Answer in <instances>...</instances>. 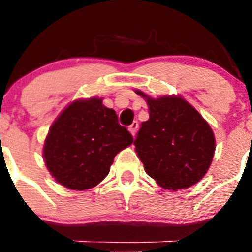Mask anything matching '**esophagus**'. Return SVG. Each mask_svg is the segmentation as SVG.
Wrapping results in <instances>:
<instances>
[{
  "label": "esophagus",
  "instance_id": "34e87169",
  "mask_svg": "<svg viewBox=\"0 0 252 252\" xmlns=\"http://www.w3.org/2000/svg\"><path fill=\"white\" fill-rule=\"evenodd\" d=\"M139 128V123L136 121H134L133 123H131V126H129V131H130V134L133 136H135L136 134V130H138Z\"/></svg>",
  "mask_w": 252,
  "mask_h": 252
}]
</instances>
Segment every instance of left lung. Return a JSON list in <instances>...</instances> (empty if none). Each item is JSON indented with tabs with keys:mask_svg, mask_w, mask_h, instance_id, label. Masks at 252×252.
<instances>
[{
	"mask_svg": "<svg viewBox=\"0 0 252 252\" xmlns=\"http://www.w3.org/2000/svg\"><path fill=\"white\" fill-rule=\"evenodd\" d=\"M149 106L134 140L147 174L163 189L177 191L204 178L216 150L215 134L189 102L180 96L152 98L135 91Z\"/></svg>",
	"mask_w": 252,
	"mask_h": 252,
	"instance_id": "obj_1",
	"label": "left lung"
}]
</instances>
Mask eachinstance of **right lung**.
I'll return each mask as SVG.
<instances>
[{
  "instance_id": "right-lung-1",
  "label": "right lung",
  "mask_w": 252,
  "mask_h": 252,
  "mask_svg": "<svg viewBox=\"0 0 252 252\" xmlns=\"http://www.w3.org/2000/svg\"><path fill=\"white\" fill-rule=\"evenodd\" d=\"M133 136L118 123L102 98L75 100L61 112L46 136L44 158L51 175L63 187L86 190L108 174L114 156L130 146Z\"/></svg>"
}]
</instances>
